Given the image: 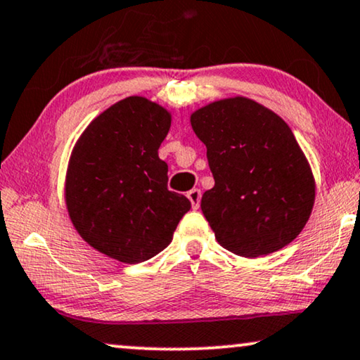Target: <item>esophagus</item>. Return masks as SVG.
I'll list each match as a JSON object with an SVG mask.
<instances>
[{
    "label": "esophagus",
    "instance_id": "1",
    "mask_svg": "<svg viewBox=\"0 0 360 360\" xmlns=\"http://www.w3.org/2000/svg\"><path fill=\"white\" fill-rule=\"evenodd\" d=\"M187 197H189V200H191V204H192V209H199L200 197H202L200 191L199 189H192V191L187 192Z\"/></svg>",
    "mask_w": 360,
    "mask_h": 360
}]
</instances>
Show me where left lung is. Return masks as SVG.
Segmentation results:
<instances>
[{
  "label": "left lung",
  "mask_w": 360,
  "mask_h": 360,
  "mask_svg": "<svg viewBox=\"0 0 360 360\" xmlns=\"http://www.w3.org/2000/svg\"><path fill=\"white\" fill-rule=\"evenodd\" d=\"M191 125L207 146L215 179L200 209L217 241L257 257L295 240L310 219L315 181L290 127L246 98L205 105Z\"/></svg>",
  "instance_id": "left-lung-1"
}]
</instances>
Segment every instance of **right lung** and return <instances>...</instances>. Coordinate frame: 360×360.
Masks as SVG:
<instances>
[{
  "label": "right lung",
  "mask_w": 360,
  "mask_h": 360,
  "mask_svg": "<svg viewBox=\"0 0 360 360\" xmlns=\"http://www.w3.org/2000/svg\"><path fill=\"white\" fill-rule=\"evenodd\" d=\"M169 127L168 110L130 96L88 125L70 160L65 197L75 229L125 264L163 251L191 209L168 189V165L158 156Z\"/></svg>",
  "instance_id": "right-lung-1"
}]
</instances>
